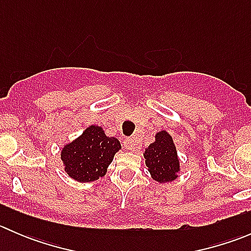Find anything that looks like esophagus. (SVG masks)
<instances>
[{
  "label": "esophagus",
  "mask_w": 251,
  "mask_h": 251,
  "mask_svg": "<svg viewBox=\"0 0 251 251\" xmlns=\"http://www.w3.org/2000/svg\"><path fill=\"white\" fill-rule=\"evenodd\" d=\"M124 147H125L127 151H136L137 149V144H136V141L133 138H126L124 141Z\"/></svg>",
  "instance_id": "obj_1"
}]
</instances>
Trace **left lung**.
<instances>
[{
  "label": "left lung",
  "instance_id": "obj_1",
  "mask_svg": "<svg viewBox=\"0 0 251 251\" xmlns=\"http://www.w3.org/2000/svg\"><path fill=\"white\" fill-rule=\"evenodd\" d=\"M154 140L143 153L146 166L151 178L158 183L173 182L181 173L179 158L173 136L166 130H161L155 133Z\"/></svg>",
  "mask_w": 251,
  "mask_h": 251
}]
</instances>
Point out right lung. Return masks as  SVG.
I'll return each instance as SVG.
<instances>
[{
  "mask_svg": "<svg viewBox=\"0 0 251 251\" xmlns=\"http://www.w3.org/2000/svg\"><path fill=\"white\" fill-rule=\"evenodd\" d=\"M120 149L118 138L105 135L102 126L90 125L78 137L64 144L60 149V159L69 177L86 183L104 176Z\"/></svg>",
  "mask_w": 251,
  "mask_h": 251,
  "instance_id": "1",
  "label": "right lung"
}]
</instances>
